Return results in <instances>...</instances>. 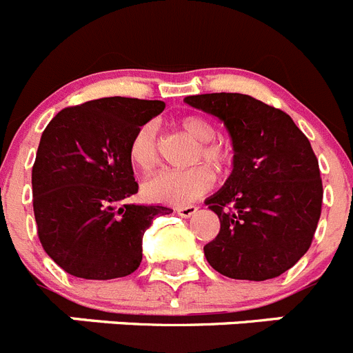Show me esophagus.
<instances>
[{
	"label": "esophagus",
	"instance_id": "1",
	"mask_svg": "<svg viewBox=\"0 0 353 353\" xmlns=\"http://www.w3.org/2000/svg\"><path fill=\"white\" fill-rule=\"evenodd\" d=\"M177 214L183 216V219H190V216H194L197 213V208L195 206H183V208H177Z\"/></svg>",
	"mask_w": 353,
	"mask_h": 353
}]
</instances>
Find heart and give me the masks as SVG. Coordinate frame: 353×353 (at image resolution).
Masks as SVG:
<instances>
[{
	"mask_svg": "<svg viewBox=\"0 0 353 353\" xmlns=\"http://www.w3.org/2000/svg\"><path fill=\"white\" fill-rule=\"evenodd\" d=\"M179 124L192 139L199 142L192 163L204 159L214 168H222L228 163V149L213 140L216 134L213 122L201 115H186L181 119ZM130 159L140 172L149 174L154 170L158 163V151H156V128L152 122L140 125L139 131L134 133L130 145ZM213 183V170L206 165H195L186 170H165L156 174L143 183L142 194L147 201L181 206L206 195Z\"/></svg>",
	"mask_w": 353,
	"mask_h": 353,
	"instance_id": "b5f03b06",
	"label": "heart"
}]
</instances>
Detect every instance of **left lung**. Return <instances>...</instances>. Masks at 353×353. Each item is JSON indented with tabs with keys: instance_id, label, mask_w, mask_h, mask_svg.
Returning a JSON list of instances; mask_svg holds the SVG:
<instances>
[{
	"instance_id": "1",
	"label": "left lung",
	"mask_w": 353,
	"mask_h": 353,
	"mask_svg": "<svg viewBox=\"0 0 353 353\" xmlns=\"http://www.w3.org/2000/svg\"><path fill=\"white\" fill-rule=\"evenodd\" d=\"M186 103L223 121L234 168L206 204L220 232L204 247L219 274L279 277L309 250L323 201L318 158L288 113L245 94H201Z\"/></svg>"
}]
</instances>
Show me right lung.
Listing matches in <instances>:
<instances>
[{
    "instance_id": "1",
    "label": "right lung",
    "mask_w": 353,
    "mask_h": 353,
    "mask_svg": "<svg viewBox=\"0 0 353 353\" xmlns=\"http://www.w3.org/2000/svg\"><path fill=\"white\" fill-rule=\"evenodd\" d=\"M163 101L103 97L57 113L42 133L32 170L37 234L67 274L125 277L142 263L143 232L165 206L125 204L139 192L130 145Z\"/></svg>"
}]
</instances>
